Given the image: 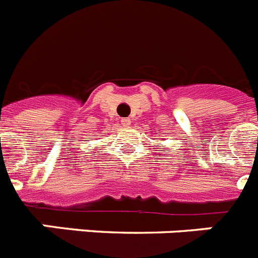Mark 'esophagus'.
Masks as SVG:
<instances>
[{
	"mask_svg": "<svg viewBox=\"0 0 258 258\" xmlns=\"http://www.w3.org/2000/svg\"><path fill=\"white\" fill-rule=\"evenodd\" d=\"M132 124L131 118H121V125L122 126H129Z\"/></svg>",
	"mask_w": 258,
	"mask_h": 258,
	"instance_id": "esophagus-1",
	"label": "esophagus"
}]
</instances>
